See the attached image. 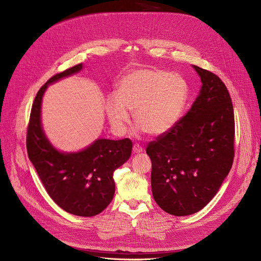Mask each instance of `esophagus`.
Instances as JSON below:
<instances>
[{
	"label": "esophagus",
	"mask_w": 261,
	"mask_h": 261,
	"mask_svg": "<svg viewBox=\"0 0 261 261\" xmlns=\"http://www.w3.org/2000/svg\"><path fill=\"white\" fill-rule=\"evenodd\" d=\"M133 152L134 153H141V152H143V147L140 146L139 144H134L133 145Z\"/></svg>",
	"instance_id": "34e87169"
}]
</instances>
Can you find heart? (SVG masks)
Wrapping results in <instances>:
<instances>
[{
  "label": "heart",
  "mask_w": 261,
  "mask_h": 261,
  "mask_svg": "<svg viewBox=\"0 0 261 261\" xmlns=\"http://www.w3.org/2000/svg\"><path fill=\"white\" fill-rule=\"evenodd\" d=\"M188 97L185 78L158 68L135 70L119 81L115 97L106 101V111L113 130L122 135L130 123L128 111L147 133L161 135L180 120Z\"/></svg>",
  "instance_id": "heart-1"
}]
</instances>
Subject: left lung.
Here are the masks:
<instances>
[{
    "mask_svg": "<svg viewBox=\"0 0 261 261\" xmlns=\"http://www.w3.org/2000/svg\"><path fill=\"white\" fill-rule=\"evenodd\" d=\"M202 87L189 111L167 133L150 142L151 189L159 206L173 216L201 211L228 174L235 150L229 93L214 73L197 65Z\"/></svg>",
    "mask_w": 261,
    "mask_h": 261,
    "instance_id": "1",
    "label": "left lung"
}]
</instances>
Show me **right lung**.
Instances as JSON below:
<instances>
[{"instance_id": "1", "label": "right lung", "mask_w": 261, "mask_h": 261, "mask_svg": "<svg viewBox=\"0 0 261 261\" xmlns=\"http://www.w3.org/2000/svg\"><path fill=\"white\" fill-rule=\"evenodd\" d=\"M82 70V63L58 73L38 91L26 135L29 158L47 194L63 211L80 217L100 214L115 193L113 172L126 163L132 150L129 139H99L79 152L54 148L41 125V103L48 85Z\"/></svg>"}]
</instances>
